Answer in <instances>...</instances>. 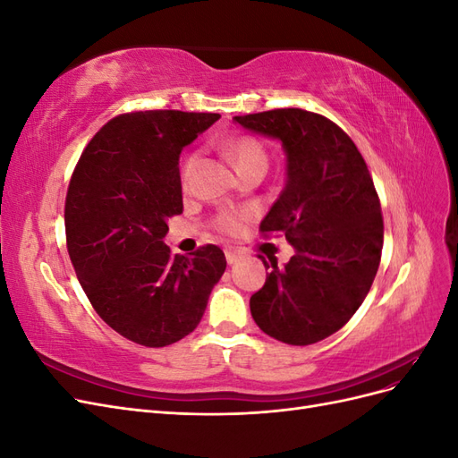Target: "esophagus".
<instances>
[{"label":"esophagus","instance_id":"34e87169","mask_svg":"<svg viewBox=\"0 0 458 458\" xmlns=\"http://www.w3.org/2000/svg\"><path fill=\"white\" fill-rule=\"evenodd\" d=\"M225 259H227L229 266H233V263H237L241 259V256L237 252H233V250H225Z\"/></svg>","mask_w":458,"mask_h":458}]
</instances>
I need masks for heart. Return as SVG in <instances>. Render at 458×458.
Segmentation results:
<instances>
[{
	"instance_id": "b5f03b06",
	"label": "heart",
	"mask_w": 458,
	"mask_h": 458,
	"mask_svg": "<svg viewBox=\"0 0 458 458\" xmlns=\"http://www.w3.org/2000/svg\"><path fill=\"white\" fill-rule=\"evenodd\" d=\"M221 152H224V157L229 160V164L239 174H244L252 168H267V152L256 140H252V137H239V140H233L221 147ZM195 165H197V155H191L185 160L183 170H182V182L185 187L191 182V175H192V170H195ZM237 225H239L237 217L231 214H221L217 217L219 229L234 231L237 229Z\"/></svg>"
}]
</instances>
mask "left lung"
Listing matches in <instances>:
<instances>
[{"label": "left lung", "instance_id": "1", "mask_svg": "<svg viewBox=\"0 0 458 458\" xmlns=\"http://www.w3.org/2000/svg\"><path fill=\"white\" fill-rule=\"evenodd\" d=\"M234 123L283 145L286 182L261 221L294 248L284 267L269 259L250 298L271 338L310 345L335 335L361 306L377 276L384 224L377 191L355 143L335 122L301 108L234 116Z\"/></svg>", "mask_w": 458, "mask_h": 458}]
</instances>
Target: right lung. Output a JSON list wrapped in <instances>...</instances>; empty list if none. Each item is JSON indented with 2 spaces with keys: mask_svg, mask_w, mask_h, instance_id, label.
Instances as JSON below:
<instances>
[{
  "mask_svg": "<svg viewBox=\"0 0 458 458\" xmlns=\"http://www.w3.org/2000/svg\"><path fill=\"white\" fill-rule=\"evenodd\" d=\"M219 120L145 110L95 133L68 185L66 244L93 310L118 335L164 348L195 330L227 261L217 246L172 256L168 217L183 212L179 155Z\"/></svg>",
  "mask_w": 458,
  "mask_h": 458,
  "instance_id": "add662e5",
  "label": "right lung"
}]
</instances>
